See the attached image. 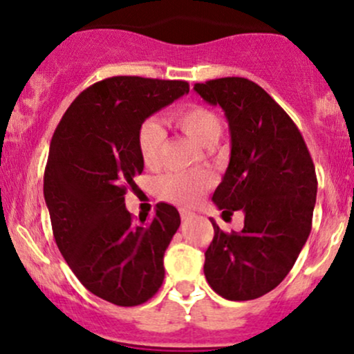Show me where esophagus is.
I'll return each instance as SVG.
<instances>
[{
  "instance_id": "esophagus-1",
  "label": "esophagus",
  "mask_w": 354,
  "mask_h": 354,
  "mask_svg": "<svg viewBox=\"0 0 354 354\" xmlns=\"http://www.w3.org/2000/svg\"><path fill=\"white\" fill-rule=\"evenodd\" d=\"M180 214H181V219H183V221H189V219H193V218H194V213H193V211L185 209V208H181V209H180Z\"/></svg>"
}]
</instances>
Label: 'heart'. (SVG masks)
<instances>
[{
  "label": "heart",
  "instance_id": "obj_1",
  "mask_svg": "<svg viewBox=\"0 0 354 354\" xmlns=\"http://www.w3.org/2000/svg\"><path fill=\"white\" fill-rule=\"evenodd\" d=\"M178 128L205 148H213L223 135V121L216 111L203 104H188L171 115ZM166 140L163 126L156 120H146L138 129L136 145L146 166H156ZM213 185V178L206 171L168 173L156 183L158 194L174 205L191 206Z\"/></svg>",
  "mask_w": 354,
  "mask_h": 354
}]
</instances>
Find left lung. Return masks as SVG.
Listing matches in <instances>:
<instances>
[{
	"label": "left lung",
	"mask_w": 354,
	"mask_h": 354,
	"mask_svg": "<svg viewBox=\"0 0 354 354\" xmlns=\"http://www.w3.org/2000/svg\"><path fill=\"white\" fill-rule=\"evenodd\" d=\"M194 91L225 111L231 158L213 201L225 214L245 213V226L225 233L211 219L205 253L209 286L231 301L270 293L286 278L311 231L315 165L298 126L261 86L246 78H218Z\"/></svg>",
	"instance_id": "left-lung-1"
}]
</instances>
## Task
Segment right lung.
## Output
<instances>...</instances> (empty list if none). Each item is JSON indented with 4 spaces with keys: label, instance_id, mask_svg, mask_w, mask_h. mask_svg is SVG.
Returning <instances> with one entry per match:
<instances>
[{
    "label": "right lung",
    "instance_id": "right-lung-1",
    "mask_svg": "<svg viewBox=\"0 0 354 354\" xmlns=\"http://www.w3.org/2000/svg\"><path fill=\"white\" fill-rule=\"evenodd\" d=\"M189 91L186 81L113 76L80 93L51 138L44 200L53 236L81 284L118 306H138L165 279L163 256L180 213L158 203L135 221L124 194L143 171V121Z\"/></svg>",
    "mask_w": 354,
    "mask_h": 354
}]
</instances>
